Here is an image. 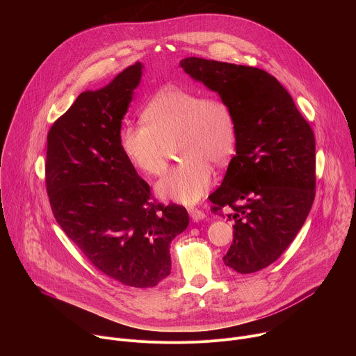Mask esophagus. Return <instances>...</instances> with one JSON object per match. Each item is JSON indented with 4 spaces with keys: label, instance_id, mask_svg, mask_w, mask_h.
Segmentation results:
<instances>
[{
    "label": "esophagus",
    "instance_id": "obj_1",
    "mask_svg": "<svg viewBox=\"0 0 356 356\" xmlns=\"http://www.w3.org/2000/svg\"><path fill=\"white\" fill-rule=\"evenodd\" d=\"M188 213H190V216H191V219H193L194 222H198V220H201V219L205 218V212H204L202 209H200V208L188 207Z\"/></svg>",
    "mask_w": 356,
    "mask_h": 356
}]
</instances>
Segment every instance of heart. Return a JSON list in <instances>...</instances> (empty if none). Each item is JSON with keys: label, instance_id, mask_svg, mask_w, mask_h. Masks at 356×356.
Segmentation results:
<instances>
[{"label": "heart", "instance_id": "1", "mask_svg": "<svg viewBox=\"0 0 356 356\" xmlns=\"http://www.w3.org/2000/svg\"><path fill=\"white\" fill-rule=\"evenodd\" d=\"M144 122L122 127L119 141L134 168L154 177L169 168L172 148L183 159L156 186L162 198L184 204L198 201L211 187L213 170L230 161L237 144L232 105L219 95L166 87L144 108Z\"/></svg>", "mask_w": 356, "mask_h": 356}]
</instances>
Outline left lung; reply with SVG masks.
I'll return each instance as SVG.
<instances>
[{
  "instance_id": "8db88e82",
  "label": "left lung",
  "mask_w": 356,
  "mask_h": 356,
  "mask_svg": "<svg viewBox=\"0 0 356 356\" xmlns=\"http://www.w3.org/2000/svg\"><path fill=\"white\" fill-rule=\"evenodd\" d=\"M180 66L233 108L236 155L211 211L234 222L223 257L241 275L258 272L293 243L316 194L315 136L279 80L244 65L190 56Z\"/></svg>"
}]
</instances>
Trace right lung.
<instances>
[{"mask_svg":"<svg viewBox=\"0 0 356 356\" xmlns=\"http://www.w3.org/2000/svg\"><path fill=\"white\" fill-rule=\"evenodd\" d=\"M141 69L136 62L104 88L81 92L54 122L45 186L54 218L87 261L124 286L148 289L169 276L170 241L190 219L184 207L156 201L120 147Z\"/></svg>","mask_w":356,"mask_h":356,"instance_id":"1","label":"right lung"}]
</instances>
